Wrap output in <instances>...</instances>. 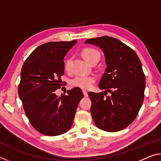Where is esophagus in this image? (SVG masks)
<instances>
[{"label": "esophagus", "instance_id": "obj_1", "mask_svg": "<svg viewBox=\"0 0 161 161\" xmlns=\"http://www.w3.org/2000/svg\"><path fill=\"white\" fill-rule=\"evenodd\" d=\"M83 94H84V97H88V93H87V92L86 90H83Z\"/></svg>", "mask_w": 161, "mask_h": 161}]
</instances>
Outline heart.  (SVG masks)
Wrapping results in <instances>:
<instances>
[{
    "instance_id": "obj_1",
    "label": "heart",
    "mask_w": 161,
    "mask_h": 161,
    "mask_svg": "<svg viewBox=\"0 0 161 161\" xmlns=\"http://www.w3.org/2000/svg\"><path fill=\"white\" fill-rule=\"evenodd\" d=\"M81 55L83 58L85 59L87 62H90L94 59H98L99 60L100 59V53L99 51L95 50L93 48H84L81 51ZM71 59H67L64 62V68L65 69L68 71L70 67ZM95 78L92 76H77L75 77L71 81V84L74 86L80 87L81 89H89L92 86V84L94 83Z\"/></svg>"
}]
</instances>
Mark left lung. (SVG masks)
<instances>
[{
  "label": "left lung",
  "mask_w": 161,
  "mask_h": 161,
  "mask_svg": "<svg viewBox=\"0 0 161 161\" xmlns=\"http://www.w3.org/2000/svg\"><path fill=\"white\" fill-rule=\"evenodd\" d=\"M84 43L102 49L107 64L99 83L105 91L88 93L92 118L99 129L119 131L134 121L142 106L146 77L141 60L134 50L112 37L92 38ZM107 92L111 96L105 97Z\"/></svg>",
  "instance_id": "left-lung-1"
}]
</instances>
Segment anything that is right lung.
<instances>
[{
	"mask_svg": "<svg viewBox=\"0 0 161 161\" xmlns=\"http://www.w3.org/2000/svg\"><path fill=\"white\" fill-rule=\"evenodd\" d=\"M77 42L45 43L30 54L22 67L19 97L32 126L44 135L58 136L69 130L84 97L79 87L61 97L54 92L63 84L64 57Z\"/></svg>",
	"mask_w": 161,
	"mask_h": 161,
	"instance_id": "add662e5",
	"label": "right lung"
}]
</instances>
